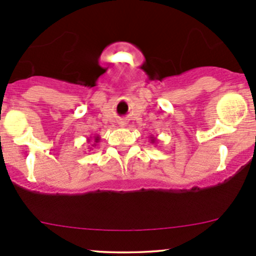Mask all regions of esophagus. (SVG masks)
Wrapping results in <instances>:
<instances>
[{
  "label": "esophagus",
  "mask_w": 256,
  "mask_h": 256,
  "mask_svg": "<svg viewBox=\"0 0 256 256\" xmlns=\"http://www.w3.org/2000/svg\"><path fill=\"white\" fill-rule=\"evenodd\" d=\"M119 124H120V125H122V126H124V125H125V120H120V122H119Z\"/></svg>",
  "instance_id": "1"
}]
</instances>
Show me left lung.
Segmentation results:
<instances>
[{"label": "left lung", "instance_id": "1", "mask_svg": "<svg viewBox=\"0 0 256 256\" xmlns=\"http://www.w3.org/2000/svg\"><path fill=\"white\" fill-rule=\"evenodd\" d=\"M150 141H152V142L156 141V137H150Z\"/></svg>", "mask_w": 256, "mask_h": 256}]
</instances>
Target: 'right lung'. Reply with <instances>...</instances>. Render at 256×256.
<instances>
[{"mask_svg":"<svg viewBox=\"0 0 256 256\" xmlns=\"http://www.w3.org/2000/svg\"><path fill=\"white\" fill-rule=\"evenodd\" d=\"M87 141H91V140H87ZM98 142H100V136H94V144H92V146H96V143H98Z\"/></svg>","mask_w":256,"mask_h":256,"instance_id":"obj_1","label":"right lung"}]
</instances>
